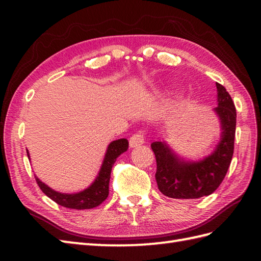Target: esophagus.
<instances>
[{"label":"esophagus","mask_w":261,"mask_h":261,"mask_svg":"<svg viewBox=\"0 0 261 261\" xmlns=\"http://www.w3.org/2000/svg\"><path fill=\"white\" fill-rule=\"evenodd\" d=\"M143 143H145V134H143V131H138L129 140V145L131 148L139 147L143 145Z\"/></svg>","instance_id":"esophagus-1"}]
</instances>
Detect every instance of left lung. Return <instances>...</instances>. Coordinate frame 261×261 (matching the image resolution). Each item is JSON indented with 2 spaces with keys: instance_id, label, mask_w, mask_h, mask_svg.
Here are the masks:
<instances>
[{
  "instance_id": "obj_1",
  "label": "left lung",
  "mask_w": 261,
  "mask_h": 261,
  "mask_svg": "<svg viewBox=\"0 0 261 261\" xmlns=\"http://www.w3.org/2000/svg\"><path fill=\"white\" fill-rule=\"evenodd\" d=\"M218 107L214 112L221 122V138L214 151L198 162L179 158L166 141H154L156 180L159 191L171 198H199L211 195L224 179L234 149L237 111L230 94L216 83Z\"/></svg>"
}]
</instances>
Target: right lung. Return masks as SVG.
I'll return each instance as SVG.
<instances>
[{
	"instance_id": "1",
	"label": "right lung",
	"mask_w": 261,
	"mask_h": 261,
	"mask_svg": "<svg viewBox=\"0 0 261 261\" xmlns=\"http://www.w3.org/2000/svg\"><path fill=\"white\" fill-rule=\"evenodd\" d=\"M127 148H129V142H127L126 139H119L111 142L108 146L107 152H105L97 177L84 191L71 194L59 193L57 191H54L53 188L46 185L45 182H42L37 176H35L37 184L49 198H51L54 202L62 205L64 207L74 210H87L96 207L99 204H102L109 196L111 170H112L115 160L118 159L121 153L126 151ZM27 153L28 158L30 159L29 151L27 150Z\"/></svg>"
}]
</instances>
